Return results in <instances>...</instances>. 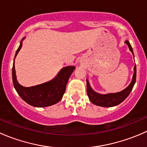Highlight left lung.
Wrapping results in <instances>:
<instances>
[{"mask_svg": "<svg viewBox=\"0 0 147 147\" xmlns=\"http://www.w3.org/2000/svg\"><path fill=\"white\" fill-rule=\"evenodd\" d=\"M124 42L128 45L130 51L134 55L132 47H131V45H130L129 42L128 40H126ZM136 78H137V67H136L135 65L134 67V75H133L132 81L130 83L129 85L127 88L123 90L122 91L119 92L109 93V94H102L94 91L92 89V87H90V83H89L88 80H87V95H88L90 102L92 104H94V105H97V106L104 107H110L116 106V105H118L121 102L124 101L128 97L129 94H130V92L132 90L134 84H135Z\"/></svg>", "mask_w": 147, "mask_h": 147, "instance_id": "left-lung-1", "label": "left lung"}]
</instances>
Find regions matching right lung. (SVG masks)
Here are the masks:
<instances>
[{"label": "right lung", "mask_w": 147, "mask_h": 147, "mask_svg": "<svg viewBox=\"0 0 147 147\" xmlns=\"http://www.w3.org/2000/svg\"><path fill=\"white\" fill-rule=\"evenodd\" d=\"M25 38H23L20 41V46L16 51L15 57L20 51L22 47V41ZM75 69V66L65 67L52 80L33 87H26L20 85L17 81L15 65L13 63L12 69L13 85L20 97L31 106L36 107L51 106L57 103L63 98L68 80Z\"/></svg>", "instance_id": "1"}]
</instances>
